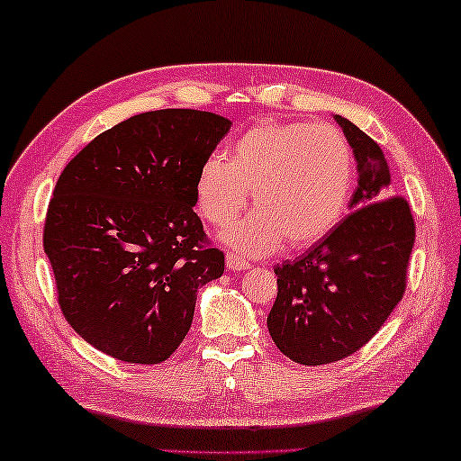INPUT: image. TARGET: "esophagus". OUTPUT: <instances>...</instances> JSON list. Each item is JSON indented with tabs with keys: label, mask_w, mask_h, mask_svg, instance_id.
I'll list each match as a JSON object with an SVG mask.
<instances>
[{
	"label": "esophagus",
	"mask_w": 461,
	"mask_h": 461,
	"mask_svg": "<svg viewBox=\"0 0 461 461\" xmlns=\"http://www.w3.org/2000/svg\"><path fill=\"white\" fill-rule=\"evenodd\" d=\"M226 267L230 271H245L249 269V263L243 259V257H239L235 253H226Z\"/></svg>",
	"instance_id": "obj_1"
}]
</instances>
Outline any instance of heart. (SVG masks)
I'll return each instance as SVG.
<instances>
[{
	"label": "heart",
	"mask_w": 461,
	"mask_h": 461,
	"mask_svg": "<svg viewBox=\"0 0 461 461\" xmlns=\"http://www.w3.org/2000/svg\"><path fill=\"white\" fill-rule=\"evenodd\" d=\"M354 185V153L334 125L265 121L237 137L230 156H208L194 194L200 214L222 226L247 206L255 212L221 232L240 255L261 257L284 243L308 247L340 221Z\"/></svg>",
	"instance_id": "heart-1"
}]
</instances>
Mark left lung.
<instances>
[{
	"label": "left lung",
	"mask_w": 461,
	"mask_h": 461,
	"mask_svg": "<svg viewBox=\"0 0 461 461\" xmlns=\"http://www.w3.org/2000/svg\"><path fill=\"white\" fill-rule=\"evenodd\" d=\"M358 185L344 216L295 261L277 265V300L267 318L277 348L297 365L320 366L360 350L402 300L415 221L391 196V169L378 143L340 115Z\"/></svg>",
	"instance_id": "left-lung-1"
}]
</instances>
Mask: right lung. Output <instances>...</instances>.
<instances>
[{"label": "right lung", "instance_id": "1", "mask_svg": "<svg viewBox=\"0 0 461 461\" xmlns=\"http://www.w3.org/2000/svg\"><path fill=\"white\" fill-rule=\"evenodd\" d=\"M230 121L159 109L80 149L48 204L44 251L72 330L131 365L167 360L188 334L198 287L224 273L196 206L198 169Z\"/></svg>", "mask_w": 461, "mask_h": 461}]
</instances>
